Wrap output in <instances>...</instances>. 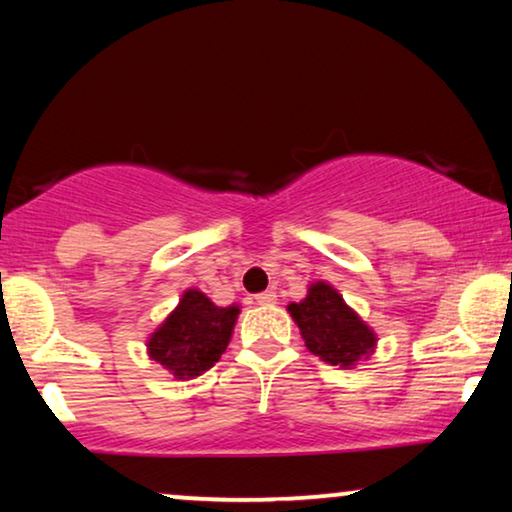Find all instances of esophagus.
<instances>
[{
	"label": "esophagus",
	"mask_w": 512,
	"mask_h": 512,
	"mask_svg": "<svg viewBox=\"0 0 512 512\" xmlns=\"http://www.w3.org/2000/svg\"><path fill=\"white\" fill-rule=\"evenodd\" d=\"M277 300V293L275 291H263V293H258L256 296V303L258 305H272Z\"/></svg>",
	"instance_id": "esophagus-1"
}]
</instances>
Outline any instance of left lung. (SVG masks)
<instances>
[{
	"label": "left lung",
	"mask_w": 512,
	"mask_h": 512,
	"mask_svg": "<svg viewBox=\"0 0 512 512\" xmlns=\"http://www.w3.org/2000/svg\"><path fill=\"white\" fill-rule=\"evenodd\" d=\"M286 310L300 328L305 347L321 361L340 368H354L375 352L377 335L338 291L326 282H314L300 303Z\"/></svg>",
	"instance_id": "left-lung-1"
}]
</instances>
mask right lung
I'll use <instances>...</instances> for the list:
<instances>
[{
	"mask_svg": "<svg viewBox=\"0 0 512 512\" xmlns=\"http://www.w3.org/2000/svg\"><path fill=\"white\" fill-rule=\"evenodd\" d=\"M237 314L240 305L219 307L202 291L188 289L170 317L146 340L149 356L177 380H193L226 352Z\"/></svg>",
	"mask_w": 512,
	"mask_h": 512,
	"instance_id": "add662e5",
	"label": "right lung"
}]
</instances>
